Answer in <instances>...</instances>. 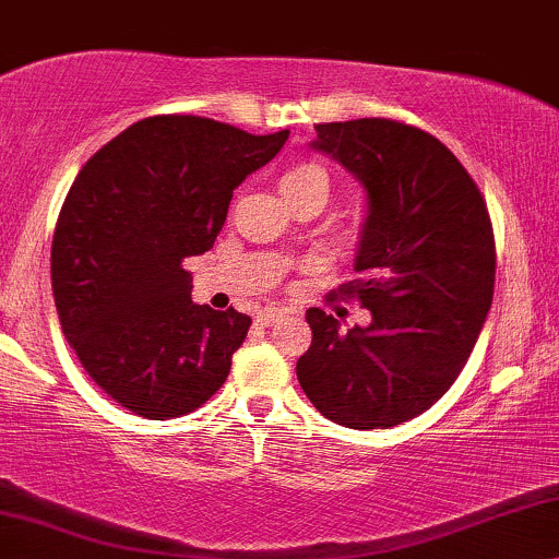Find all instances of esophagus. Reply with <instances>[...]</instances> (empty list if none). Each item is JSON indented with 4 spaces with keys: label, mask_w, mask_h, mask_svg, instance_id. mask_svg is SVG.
<instances>
[{
    "label": "esophagus",
    "mask_w": 559,
    "mask_h": 559,
    "mask_svg": "<svg viewBox=\"0 0 559 559\" xmlns=\"http://www.w3.org/2000/svg\"><path fill=\"white\" fill-rule=\"evenodd\" d=\"M282 311H274V308H264V311H257V316H253V321L259 323V326H274V323L282 321Z\"/></svg>",
    "instance_id": "1"
}]
</instances>
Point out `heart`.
I'll use <instances>...</instances> for the list:
<instances>
[{"mask_svg": "<svg viewBox=\"0 0 559 559\" xmlns=\"http://www.w3.org/2000/svg\"><path fill=\"white\" fill-rule=\"evenodd\" d=\"M280 186L282 189H295V186H321L323 191H329V176L321 165L300 163L282 176Z\"/></svg>", "mask_w": 559, "mask_h": 559, "instance_id": "1", "label": "heart"}]
</instances>
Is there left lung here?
<instances>
[{
  "label": "left lung",
  "instance_id": "1",
  "mask_svg": "<svg viewBox=\"0 0 559 559\" xmlns=\"http://www.w3.org/2000/svg\"><path fill=\"white\" fill-rule=\"evenodd\" d=\"M311 150L334 157L365 189L355 253L368 326L342 332L334 316L306 313L313 342L298 381L316 409L353 430L423 415L469 360L492 306L495 238L477 183L423 129L389 119L316 127Z\"/></svg>",
  "mask_w": 559,
  "mask_h": 559
}]
</instances>
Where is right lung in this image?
I'll use <instances>...</instances> for the list:
<instances>
[{"mask_svg": "<svg viewBox=\"0 0 559 559\" xmlns=\"http://www.w3.org/2000/svg\"><path fill=\"white\" fill-rule=\"evenodd\" d=\"M287 136L150 116L74 178L53 230V302L87 376L134 415H189L230 373L251 319L197 306L181 261L210 251L233 191Z\"/></svg>", "mask_w": 559, "mask_h": 559, "instance_id": "right-lung-1", "label": "right lung"}]
</instances>
